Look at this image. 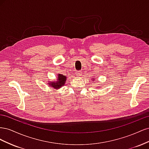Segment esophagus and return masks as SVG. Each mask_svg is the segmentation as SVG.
<instances>
[{"label":"esophagus","instance_id":"esophagus-1","mask_svg":"<svg viewBox=\"0 0 149 149\" xmlns=\"http://www.w3.org/2000/svg\"><path fill=\"white\" fill-rule=\"evenodd\" d=\"M76 76H77V77H80V76H82V72L81 71H77L76 73Z\"/></svg>","mask_w":149,"mask_h":149}]
</instances>
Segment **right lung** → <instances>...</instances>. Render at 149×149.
I'll return each instance as SVG.
<instances>
[{"instance_id": "add662e5", "label": "right lung", "mask_w": 149, "mask_h": 149, "mask_svg": "<svg viewBox=\"0 0 149 149\" xmlns=\"http://www.w3.org/2000/svg\"><path fill=\"white\" fill-rule=\"evenodd\" d=\"M66 79V76L60 74H58L57 81H55V82L53 81L50 84H48V85H49V86H52L55 89L59 88L61 87L62 86H63L65 84Z\"/></svg>"}]
</instances>
